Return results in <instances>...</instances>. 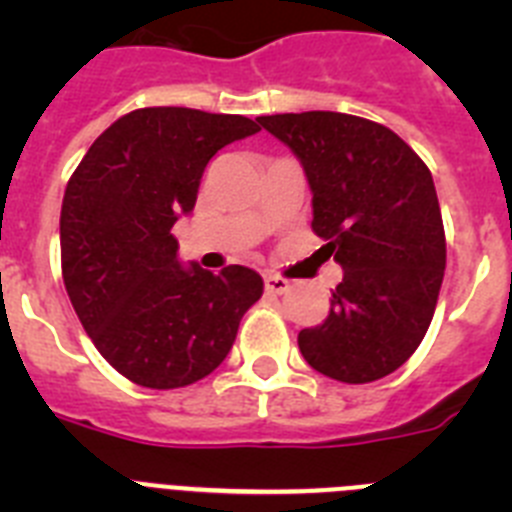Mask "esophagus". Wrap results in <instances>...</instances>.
Returning <instances> with one entry per match:
<instances>
[{
  "mask_svg": "<svg viewBox=\"0 0 512 512\" xmlns=\"http://www.w3.org/2000/svg\"><path fill=\"white\" fill-rule=\"evenodd\" d=\"M264 287L266 292H271V295H284V292L289 289V282L284 277H279V274H266Z\"/></svg>",
  "mask_w": 512,
  "mask_h": 512,
  "instance_id": "obj_1",
  "label": "esophagus"
}]
</instances>
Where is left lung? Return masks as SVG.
I'll return each instance as SVG.
<instances>
[{"instance_id": "8db88e82", "label": "left lung", "mask_w": 512, "mask_h": 512, "mask_svg": "<svg viewBox=\"0 0 512 512\" xmlns=\"http://www.w3.org/2000/svg\"><path fill=\"white\" fill-rule=\"evenodd\" d=\"M259 122L300 158L312 230L343 269L328 318L297 336L302 356L346 384L387 377L423 341L446 269L431 171L400 135L364 117L315 110Z\"/></svg>"}]
</instances>
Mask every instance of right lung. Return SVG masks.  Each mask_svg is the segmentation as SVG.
<instances>
[{
	"mask_svg": "<svg viewBox=\"0 0 512 512\" xmlns=\"http://www.w3.org/2000/svg\"><path fill=\"white\" fill-rule=\"evenodd\" d=\"M259 130L243 115L143 107L112 122L66 184L63 284L99 354L140 387L215 372L264 292L246 266L184 269L171 233L194 210L207 161Z\"/></svg>",
	"mask_w": 512,
	"mask_h": 512,
	"instance_id": "obj_1",
	"label": "right lung"
}]
</instances>
